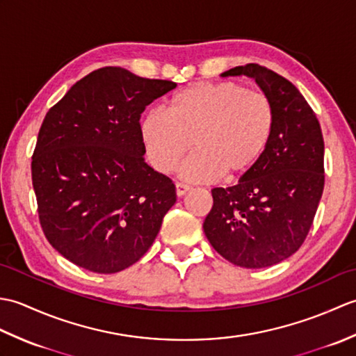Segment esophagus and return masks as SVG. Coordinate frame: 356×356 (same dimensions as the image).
Here are the masks:
<instances>
[{"instance_id":"obj_1","label":"esophagus","mask_w":356,"mask_h":356,"mask_svg":"<svg viewBox=\"0 0 356 356\" xmlns=\"http://www.w3.org/2000/svg\"><path fill=\"white\" fill-rule=\"evenodd\" d=\"M190 190H191V188L185 185V184H180V182L176 184V194L179 195V197H182V195H185Z\"/></svg>"}]
</instances>
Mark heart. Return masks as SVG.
<instances>
[{
	"label": "heart",
	"mask_w": 356,
	"mask_h": 356,
	"mask_svg": "<svg viewBox=\"0 0 356 356\" xmlns=\"http://www.w3.org/2000/svg\"><path fill=\"white\" fill-rule=\"evenodd\" d=\"M275 111L269 97L237 82H197L172 97L170 111L153 108L140 124L149 165L170 172L180 165L188 182L236 179L251 171L272 138Z\"/></svg>",
	"instance_id": "b5f03b06"
}]
</instances>
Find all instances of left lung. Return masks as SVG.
<instances>
[{"label": "left lung", "mask_w": 356, "mask_h": 356, "mask_svg": "<svg viewBox=\"0 0 356 356\" xmlns=\"http://www.w3.org/2000/svg\"><path fill=\"white\" fill-rule=\"evenodd\" d=\"M241 74L255 79L274 105V131L237 185L211 191L203 231L223 259L259 269L286 260L306 240L324 188V140L314 110L291 81L259 64L222 76Z\"/></svg>", "instance_id": "left-lung-1"}]
</instances>
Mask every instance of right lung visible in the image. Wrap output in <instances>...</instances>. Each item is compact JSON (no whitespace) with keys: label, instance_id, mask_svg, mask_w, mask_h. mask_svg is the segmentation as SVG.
<instances>
[{"label":"right lung","instance_id":"1","mask_svg":"<svg viewBox=\"0 0 356 356\" xmlns=\"http://www.w3.org/2000/svg\"><path fill=\"white\" fill-rule=\"evenodd\" d=\"M176 87L104 67L45 115L32 156L38 214L49 243L76 266L115 274L153 245L176 186L143 159L139 120Z\"/></svg>","mask_w":356,"mask_h":356}]
</instances>
